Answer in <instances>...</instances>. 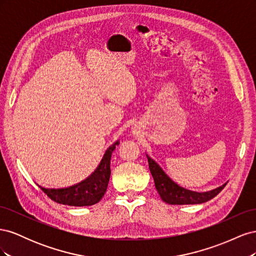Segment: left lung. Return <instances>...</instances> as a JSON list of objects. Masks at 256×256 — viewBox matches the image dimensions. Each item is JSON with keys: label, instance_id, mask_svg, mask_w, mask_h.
<instances>
[{"label": "left lung", "instance_id": "1", "mask_svg": "<svg viewBox=\"0 0 256 256\" xmlns=\"http://www.w3.org/2000/svg\"><path fill=\"white\" fill-rule=\"evenodd\" d=\"M147 160H148L150 171L152 175L154 187H156L161 200L164 202L171 205H187V204H202L207 200L214 198L216 194L222 191L226 187V184H222L221 187L216 188L210 191L206 192H196L188 190L180 187V184L174 182L170 178L161 166L156 161L152 159L148 154H146Z\"/></svg>", "mask_w": 256, "mask_h": 256}]
</instances>
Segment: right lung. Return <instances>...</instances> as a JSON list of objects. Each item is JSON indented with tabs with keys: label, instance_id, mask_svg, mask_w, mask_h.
<instances>
[{
	"label": "right lung",
	"instance_id": "1",
	"mask_svg": "<svg viewBox=\"0 0 256 256\" xmlns=\"http://www.w3.org/2000/svg\"><path fill=\"white\" fill-rule=\"evenodd\" d=\"M120 142L116 141L108 148L100 161L95 172L86 180L74 184L72 187L62 189H48L40 186V189L54 202L68 206H92L102 198L109 184L111 175V156L115 146Z\"/></svg>",
	"mask_w": 256,
	"mask_h": 256
}]
</instances>
